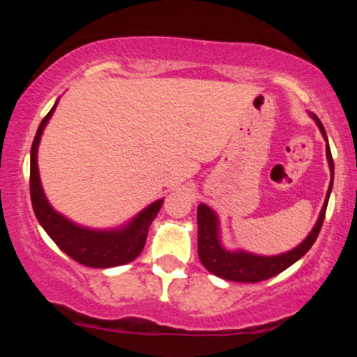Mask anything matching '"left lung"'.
<instances>
[{
  "label": "left lung",
  "instance_id": "obj_1",
  "mask_svg": "<svg viewBox=\"0 0 357 357\" xmlns=\"http://www.w3.org/2000/svg\"><path fill=\"white\" fill-rule=\"evenodd\" d=\"M315 124L321 129L324 139L327 141L326 130H324L322 122L319 121L317 116H314ZM327 153V161H329L331 167V184L329 190H327L326 202L319 215L317 223L312 228V231L309 233V236L298 245L297 248L290 250V252L282 253L277 257H260V255H252L247 252H228L220 245V235H218V218L213 213L211 208H208L206 204H199L198 206V255L204 268L208 272H211L213 275L225 278V280L231 282H245V284H253V282H261L267 280L278 275L280 272H284L285 268H289L290 265L296 264L298 258H302L309 252L310 247L314 245V241L317 240L319 231H321L324 218H326V210L327 203H329L331 190H333V181H334V161L333 154H331V147L327 144L326 147Z\"/></svg>",
  "mask_w": 357,
  "mask_h": 357
}]
</instances>
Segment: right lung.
I'll list each match as a JSON object with an SVG mask.
<instances>
[{"mask_svg": "<svg viewBox=\"0 0 357 357\" xmlns=\"http://www.w3.org/2000/svg\"><path fill=\"white\" fill-rule=\"evenodd\" d=\"M55 107L56 104L43 117L42 124L38 126V130L35 134L33 144H31L30 196L36 220L40 221L43 230L48 233V236L55 241L61 252H65L68 257L85 265V267L109 268L129 264L134 258H137L144 248L147 231H149L151 223L161 210L162 199H158L151 206H147L144 211L139 213L127 227L112 231L87 230V228L72 223L53 210L45 198L42 183H40L36 149H38L45 126H47L48 119L52 117Z\"/></svg>", "mask_w": 357, "mask_h": 357, "instance_id": "obj_1", "label": "right lung"}]
</instances>
